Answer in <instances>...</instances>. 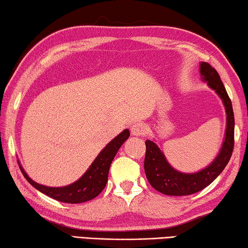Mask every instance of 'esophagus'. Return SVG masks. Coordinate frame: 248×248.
<instances>
[{"label":"esophagus","mask_w":248,"mask_h":248,"mask_svg":"<svg viewBox=\"0 0 248 248\" xmlns=\"http://www.w3.org/2000/svg\"><path fill=\"white\" fill-rule=\"evenodd\" d=\"M147 127L144 123H135L132 125L131 127V133L133 136H142L146 134Z\"/></svg>","instance_id":"obj_1"}]
</instances>
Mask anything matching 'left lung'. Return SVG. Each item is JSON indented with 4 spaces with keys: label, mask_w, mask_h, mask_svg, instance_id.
I'll use <instances>...</instances> for the list:
<instances>
[{
    "label": "left lung",
    "mask_w": 248,
    "mask_h": 248,
    "mask_svg": "<svg viewBox=\"0 0 248 248\" xmlns=\"http://www.w3.org/2000/svg\"><path fill=\"white\" fill-rule=\"evenodd\" d=\"M199 73L202 81L216 91L227 114V126L223 142L217 157L206 168L194 173H184L173 168L166 155L154 140H146L145 173L147 180L155 189L170 196H185L197 193L210 185L224 170L232 155L234 147V114L232 102L224 88L219 74L206 62L199 64Z\"/></svg>",
    "instance_id": "1"
}]
</instances>
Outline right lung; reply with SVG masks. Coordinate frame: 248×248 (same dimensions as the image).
I'll use <instances>...</instances> for the list:
<instances>
[{
  "label": "right lung",
  "mask_w": 248,
  "mask_h": 248,
  "mask_svg": "<svg viewBox=\"0 0 248 248\" xmlns=\"http://www.w3.org/2000/svg\"><path fill=\"white\" fill-rule=\"evenodd\" d=\"M129 131L126 128L120 133L116 137L108 142L104 148L100 151L97 158L93 160L91 166L88 168L80 179H78L74 183L61 186V187H50V186L41 185L30 179L27 173L21 167L18 161L20 171L30 184L39 192L46 195L51 198L66 203H80L91 201L102 192L106 187L108 182V174L110 170V166L114 159L115 155L121 146L128 140Z\"/></svg>",
  "instance_id": "right-lung-1"
}]
</instances>
